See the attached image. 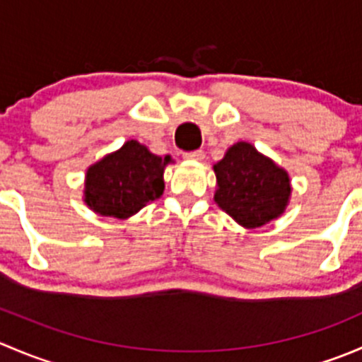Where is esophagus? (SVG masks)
<instances>
[{
  "mask_svg": "<svg viewBox=\"0 0 362 362\" xmlns=\"http://www.w3.org/2000/svg\"><path fill=\"white\" fill-rule=\"evenodd\" d=\"M185 159H191V160H203V159H204V152H203V151L189 152V154H185Z\"/></svg>",
  "mask_w": 362,
  "mask_h": 362,
  "instance_id": "34e87169",
  "label": "esophagus"
}]
</instances>
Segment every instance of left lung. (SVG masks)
<instances>
[{"instance_id": "8db88e82", "label": "left lung", "mask_w": 362, "mask_h": 362, "mask_svg": "<svg viewBox=\"0 0 362 362\" xmlns=\"http://www.w3.org/2000/svg\"><path fill=\"white\" fill-rule=\"evenodd\" d=\"M215 203L243 228L254 229L280 217L291 198V180L284 168L238 141L214 164Z\"/></svg>"}]
</instances>
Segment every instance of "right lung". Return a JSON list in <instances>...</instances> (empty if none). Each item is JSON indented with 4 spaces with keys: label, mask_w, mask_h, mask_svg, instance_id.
Returning <instances> with one entry per match:
<instances>
[{
    "label": "right lung",
    "mask_w": 362,
    "mask_h": 362,
    "mask_svg": "<svg viewBox=\"0 0 362 362\" xmlns=\"http://www.w3.org/2000/svg\"><path fill=\"white\" fill-rule=\"evenodd\" d=\"M170 156L159 158L145 145L129 140L89 166L83 202L105 217L127 218L164 191L163 173Z\"/></svg>",
    "instance_id": "right-lung-1"
}]
</instances>
